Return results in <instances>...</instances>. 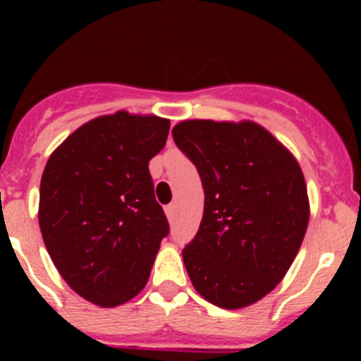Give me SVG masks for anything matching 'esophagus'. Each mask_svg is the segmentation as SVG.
I'll return each instance as SVG.
<instances>
[{"label":"esophagus","instance_id":"obj_1","mask_svg":"<svg viewBox=\"0 0 361 361\" xmlns=\"http://www.w3.org/2000/svg\"><path fill=\"white\" fill-rule=\"evenodd\" d=\"M175 215H177V206H175V204H168V206H166V216L170 220H173Z\"/></svg>","mask_w":361,"mask_h":361}]
</instances>
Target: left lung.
<instances>
[{
    "label": "left lung",
    "instance_id": "8db88e82",
    "mask_svg": "<svg viewBox=\"0 0 361 361\" xmlns=\"http://www.w3.org/2000/svg\"><path fill=\"white\" fill-rule=\"evenodd\" d=\"M171 133L206 195L199 231L183 250L191 283L222 309L255 304L276 288L304 240V173L289 149L251 121H183Z\"/></svg>",
    "mask_w": 361,
    "mask_h": 361
}]
</instances>
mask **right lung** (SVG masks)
<instances>
[{"label": "right lung", "mask_w": 361, "mask_h": 361, "mask_svg": "<svg viewBox=\"0 0 361 361\" xmlns=\"http://www.w3.org/2000/svg\"><path fill=\"white\" fill-rule=\"evenodd\" d=\"M170 121L117 111L78 128L44 166L39 228L54 266L82 298L116 307L141 293L170 224L149 159Z\"/></svg>", "instance_id": "right-lung-1"}]
</instances>
